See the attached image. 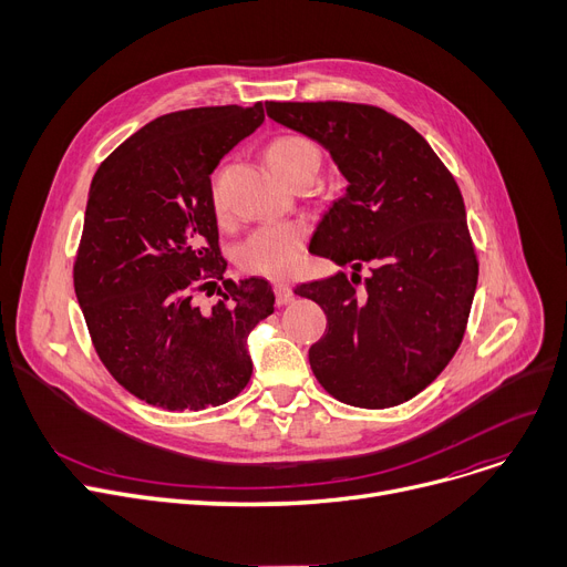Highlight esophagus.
Wrapping results in <instances>:
<instances>
[{"label": "esophagus", "instance_id": "1", "mask_svg": "<svg viewBox=\"0 0 567 567\" xmlns=\"http://www.w3.org/2000/svg\"><path fill=\"white\" fill-rule=\"evenodd\" d=\"M274 291H276V303L278 306H287L289 301H291V287L287 285V282H276V287H274Z\"/></svg>", "mask_w": 567, "mask_h": 567}]
</instances>
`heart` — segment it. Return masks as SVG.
Instances as JSON below:
<instances>
[{
	"label": "heart",
	"mask_w": 567,
	"mask_h": 567,
	"mask_svg": "<svg viewBox=\"0 0 567 567\" xmlns=\"http://www.w3.org/2000/svg\"><path fill=\"white\" fill-rule=\"evenodd\" d=\"M266 165L287 182H296L303 172L319 167V148L303 135H278L264 146ZM212 206L218 220L225 218V204L220 197L218 178L212 182ZM308 238V225L303 220H285L255 229L238 246L236 261L246 274L264 278H285L299 264Z\"/></svg>",
	"instance_id": "b5f03b06"
}]
</instances>
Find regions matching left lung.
<instances>
[{"label": "left lung", "instance_id": "obj_1", "mask_svg": "<svg viewBox=\"0 0 567 567\" xmlns=\"http://www.w3.org/2000/svg\"><path fill=\"white\" fill-rule=\"evenodd\" d=\"M266 112L329 148L349 182L310 252L355 274L293 289L329 319L310 368L344 404L398 406L451 363L468 323L478 257L457 182L419 131L377 105L271 101Z\"/></svg>", "mask_w": 567, "mask_h": 567}]
</instances>
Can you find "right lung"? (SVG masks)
I'll list each match as a JSON object with an SVG mask.
<instances>
[{"mask_svg": "<svg viewBox=\"0 0 567 567\" xmlns=\"http://www.w3.org/2000/svg\"><path fill=\"white\" fill-rule=\"evenodd\" d=\"M261 122V103L163 114L118 144L92 182L75 296L101 363L152 406H220L250 381L246 338L276 293L261 278H225L208 174ZM218 279L224 299L202 311L194 293Z\"/></svg>", "mask_w": 567, "mask_h": 567, "instance_id": "obj_1", "label": "right lung"}]
</instances>
